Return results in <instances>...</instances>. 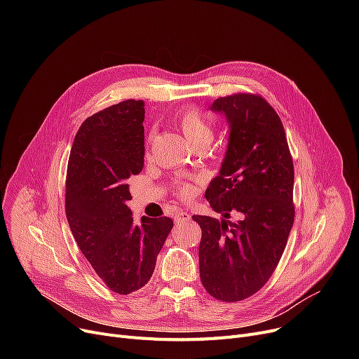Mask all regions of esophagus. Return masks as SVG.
<instances>
[{
	"instance_id": "1",
	"label": "esophagus",
	"mask_w": 359,
	"mask_h": 359,
	"mask_svg": "<svg viewBox=\"0 0 359 359\" xmlns=\"http://www.w3.org/2000/svg\"><path fill=\"white\" fill-rule=\"evenodd\" d=\"M187 219H191V215L187 214L186 211L179 210V211L175 212V222H183V221H187Z\"/></svg>"
}]
</instances>
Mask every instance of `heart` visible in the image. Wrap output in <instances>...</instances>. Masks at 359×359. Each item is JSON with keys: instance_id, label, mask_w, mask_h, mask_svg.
<instances>
[{"instance_id": "heart-1", "label": "heart", "mask_w": 359, "mask_h": 359, "mask_svg": "<svg viewBox=\"0 0 359 359\" xmlns=\"http://www.w3.org/2000/svg\"><path fill=\"white\" fill-rule=\"evenodd\" d=\"M179 126L187 142L194 148L199 145L206 147L214 138V128L211 122L196 109H187L182 111L179 118ZM177 189L182 198H189L195 192V187L191 183H180Z\"/></svg>"}]
</instances>
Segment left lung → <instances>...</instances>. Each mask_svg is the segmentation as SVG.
Returning a JSON list of instances; mask_svg holds the SVG:
<instances>
[{
	"instance_id": "8db88e82",
	"label": "left lung",
	"mask_w": 359,
	"mask_h": 359,
	"mask_svg": "<svg viewBox=\"0 0 359 359\" xmlns=\"http://www.w3.org/2000/svg\"><path fill=\"white\" fill-rule=\"evenodd\" d=\"M211 110L230 129L219 173L205 192L221 219L192 218L202 230V285L234 303L265 285L284 253L295 212L294 165L284 126L265 99L240 93L217 99Z\"/></svg>"
}]
</instances>
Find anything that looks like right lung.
I'll list each match as a JSON object with an SVG mask.
<instances>
[{
    "instance_id": "add662e5",
    "label": "right lung",
    "mask_w": 359,
    "mask_h": 359,
    "mask_svg": "<svg viewBox=\"0 0 359 359\" xmlns=\"http://www.w3.org/2000/svg\"><path fill=\"white\" fill-rule=\"evenodd\" d=\"M144 102L125 100L87 118L74 138L65 212L80 250L118 294L142 288L173 229L168 217L134 222L128 179L144 167Z\"/></svg>"
}]
</instances>
